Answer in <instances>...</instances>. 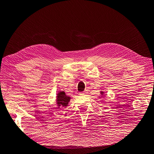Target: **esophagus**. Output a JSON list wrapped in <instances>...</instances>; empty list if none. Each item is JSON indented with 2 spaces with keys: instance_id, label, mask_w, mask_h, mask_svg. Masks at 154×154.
I'll list each match as a JSON object with an SVG mask.
<instances>
[{
  "instance_id": "esophagus-1",
  "label": "esophagus",
  "mask_w": 154,
  "mask_h": 154,
  "mask_svg": "<svg viewBox=\"0 0 154 154\" xmlns=\"http://www.w3.org/2000/svg\"><path fill=\"white\" fill-rule=\"evenodd\" d=\"M88 94V91L85 90V91H82V92H81L80 95H85V94Z\"/></svg>"
}]
</instances>
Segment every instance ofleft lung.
<instances>
[{
    "label": "left lung",
    "mask_w": 154,
    "mask_h": 154,
    "mask_svg": "<svg viewBox=\"0 0 154 154\" xmlns=\"http://www.w3.org/2000/svg\"><path fill=\"white\" fill-rule=\"evenodd\" d=\"M101 94H102V95H103V94H104V92H102V91H101Z\"/></svg>",
    "instance_id": "obj_1"
}]
</instances>
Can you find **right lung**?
Wrapping results in <instances>:
<instances>
[{
  "label": "right lung",
  "mask_w": 154,
  "mask_h": 154,
  "mask_svg": "<svg viewBox=\"0 0 154 154\" xmlns=\"http://www.w3.org/2000/svg\"><path fill=\"white\" fill-rule=\"evenodd\" d=\"M57 104L58 106V108H60V106H61V107H66V106H67L70 99H71V97L66 96L63 91H59V93L57 94Z\"/></svg>",
  "instance_id": "obj_1"
}]
</instances>
